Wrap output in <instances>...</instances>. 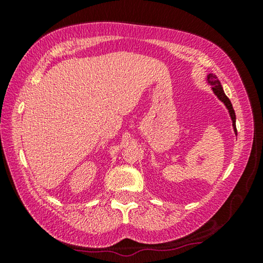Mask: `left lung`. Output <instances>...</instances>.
Here are the masks:
<instances>
[{
	"label": "left lung",
	"instance_id": "obj_1",
	"mask_svg": "<svg viewBox=\"0 0 263 263\" xmlns=\"http://www.w3.org/2000/svg\"><path fill=\"white\" fill-rule=\"evenodd\" d=\"M207 81H208V84H210V85L212 86V89H213V92L215 93V96H217L218 98L220 99L221 102L225 104V106L228 107V110H229V112H230V116H231V120H232L233 130H235L236 135H237V129H236V114H235V110H233L232 104H231V102H230V99L228 98V97H226L224 89H222V87H221L220 81L218 80L217 75H214V74H208Z\"/></svg>",
	"mask_w": 263,
	"mask_h": 263
}]
</instances>
